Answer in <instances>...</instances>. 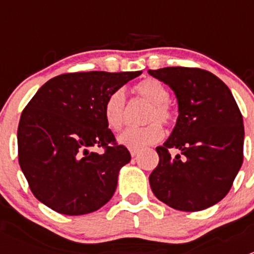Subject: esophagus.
<instances>
[{
	"label": "esophagus",
	"mask_w": 254,
	"mask_h": 254,
	"mask_svg": "<svg viewBox=\"0 0 254 254\" xmlns=\"http://www.w3.org/2000/svg\"><path fill=\"white\" fill-rule=\"evenodd\" d=\"M139 152H140V148H130V155H131L132 157H135Z\"/></svg>",
	"instance_id": "esophagus-1"
}]
</instances>
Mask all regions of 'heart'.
<instances>
[{
	"instance_id": "obj_1",
	"label": "heart",
	"mask_w": 254,
	"mask_h": 254,
	"mask_svg": "<svg viewBox=\"0 0 254 254\" xmlns=\"http://www.w3.org/2000/svg\"><path fill=\"white\" fill-rule=\"evenodd\" d=\"M134 92L139 97L151 103L146 114L147 125L141 127H129L118 137V141L129 148H141L160 141L163 137L165 125H171L175 122V113L168 106L170 93L161 82L153 78H146L135 84ZM104 119L112 130H120L124 125L125 117V94L123 89L112 92L104 103Z\"/></svg>"
}]
</instances>
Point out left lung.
<instances>
[{
	"mask_svg": "<svg viewBox=\"0 0 254 254\" xmlns=\"http://www.w3.org/2000/svg\"><path fill=\"white\" fill-rule=\"evenodd\" d=\"M148 73L175 92L178 118L167 141L156 147L150 186L158 200L181 211H200L231 189L243 162L245 127L229 87L209 71L163 67ZM185 156L170 157V148Z\"/></svg>",
	"mask_w": 254,
	"mask_h": 254,
	"instance_id": "left-lung-1",
	"label": "left lung"
}]
</instances>
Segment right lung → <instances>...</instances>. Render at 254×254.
<instances>
[{
  "label": "right lung",
  "mask_w": 254,
  "mask_h": 254,
  "mask_svg": "<svg viewBox=\"0 0 254 254\" xmlns=\"http://www.w3.org/2000/svg\"><path fill=\"white\" fill-rule=\"evenodd\" d=\"M141 71L64 73L34 94L18 125V161L35 198L64 215L93 212L117 189L120 168L130 162L104 119L112 92ZM105 148L103 154L93 148Z\"/></svg>",
  "instance_id": "add662e5"
}]
</instances>
